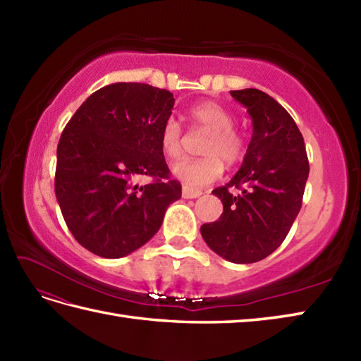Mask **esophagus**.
I'll list each match as a JSON object with an SVG mask.
<instances>
[{"mask_svg": "<svg viewBox=\"0 0 361 361\" xmlns=\"http://www.w3.org/2000/svg\"><path fill=\"white\" fill-rule=\"evenodd\" d=\"M181 195H183V198H198V197L202 195V190H197V189H190L188 186H183Z\"/></svg>", "mask_w": 361, "mask_h": 361, "instance_id": "esophagus-1", "label": "esophagus"}]
</instances>
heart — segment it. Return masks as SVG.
<instances>
[{
	"instance_id": "1",
	"label": "heart",
	"mask_w": 361,
	"mask_h": 361,
	"mask_svg": "<svg viewBox=\"0 0 361 361\" xmlns=\"http://www.w3.org/2000/svg\"><path fill=\"white\" fill-rule=\"evenodd\" d=\"M189 119L200 130L208 132L202 145L200 159H186L173 164L175 178L185 183L190 189L211 185L224 172L226 164H235L245 155V140L240 132L233 127L234 118L224 105L204 101L190 106ZM159 145L169 159H178L185 150V135L181 126L173 118L164 122L159 133Z\"/></svg>"
}]
</instances>
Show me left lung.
<instances>
[{
    "instance_id": "8db88e82",
    "label": "left lung",
    "mask_w": 361,
    "mask_h": 361,
    "mask_svg": "<svg viewBox=\"0 0 361 361\" xmlns=\"http://www.w3.org/2000/svg\"><path fill=\"white\" fill-rule=\"evenodd\" d=\"M231 96L247 109L252 136L239 172L212 190L224 212L200 231L219 256L252 264L270 256L287 237L302 204L309 159L296 122L279 102L256 88L235 90ZM231 187L241 192L231 195Z\"/></svg>"
}]
</instances>
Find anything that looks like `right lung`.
I'll return each mask as SVG.
<instances>
[{
  "instance_id": "add662e5",
  "label": "right lung",
  "mask_w": 361,
  "mask_h": 361,
  "mask_svg": "<svg viewBox=\"0 0 361 361\" xmlns=\"http://www.w3.org/2000/svg\"><path fill=\"white\" fill-rule=\"evenodd\" d=\"M173 104L167 90L111 83L79 106L60 136L57 202L74 239L96 256L118 259L141 248L181 197L159 145ZM141 176L152 181L140 185Z\"/></svg>"
}]
</instances>
